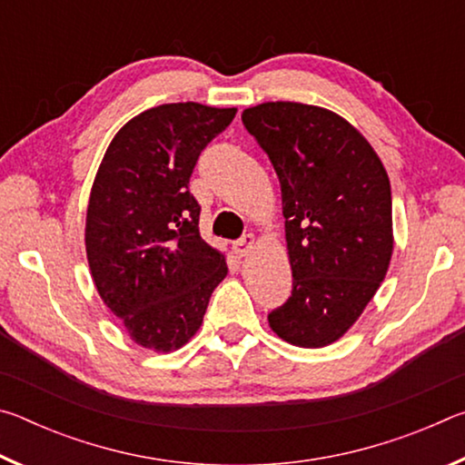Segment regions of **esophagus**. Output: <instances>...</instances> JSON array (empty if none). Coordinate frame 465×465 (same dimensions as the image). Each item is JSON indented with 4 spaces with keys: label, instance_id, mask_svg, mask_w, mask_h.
Instances as JSON below:
<instances>
[{
    "label": "esophagus",
    "instance_id": "obj_1",
    "mask_svg": "<svg viewBox=\"0 0 465 465\" xmlns=\"http://www.w3.org/2000/svg\"><path fill=\"white\" fill-rule=\"evenodd\" d=\"M254 243H256L254 233H246V235H242L238 242H235V250H238L240 256H248V252L252 246H254Z\"/></svg>",
    "mask_w": 465,
    "mask_h": 465
}]
</instances>
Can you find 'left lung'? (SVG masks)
Wrapping results in <instances>:
<instances>
[{"instance_id":"left-lung-1","label":"left lung","mask_w":465,"mask_h":465,"mask_svg":"<svg viewBox=\"0 0 465 465\" xmlns=\"http://www.w3.org/2000/svg\"><path fill=\"white\" fill-rule=\"evenodd\" d=\"M242 123L281 183L291 297L269 313L295 346L332 344L355 324L388 272L391 191L383 163L342 116L299 102H264Z\"/></svg>"}]
</instances>
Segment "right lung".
I'll list each match as a JSON object with an SVG mask.
<instances>
[{
    "instance_id": "add662e5",
    "label": "right lung",
    "mask_w": 465,
    "mask_h": 465,
    "mask_svg": "<svg viewBox=\"0 0 465 465\" xmlns=\"http://www.w3.org/2000/svg\"><path fill=\"white\" fill-rule=\"evenodd\" d=\"M235 108L178 102L149 108L116 133L94 180L85 252L110 312L137 344L170 352L203 324L225 256L201 238L188 191L196 160Z\"/></svg>"
}]
</instances>
